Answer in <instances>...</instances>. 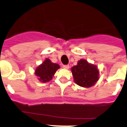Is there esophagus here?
Returning <instances> with one entry per match:
<instances>
[{"label":"esophagus","mask_w":127,"mask_h":127,"mask_svg":"<svg viewBox=\"0 0 127 127\" xmlns=\"http://www.w3.org/2000/svg\"><path fill=\"white\" fill-rule=\"evenodd\" d=\"M63 68H64V69H68L69 68V65H63Z\"/></svg>","instance_id":"34e87169"}]
</instances>
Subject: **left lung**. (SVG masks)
Returning <instances> with one entry per match:
<instances>
[{
  "instance_id": "1",
  "label": "left lung",
  "mask_w": 127,
  "mask_h": 127,
  "mask_svg": "<svg viewBox=\"0 0 127 127\" xmlns=\"http://www.w3.org/2000/svg\"><path fill=\"white\" fill-rule=\"evenodd\" d=\"M71 72L74 82L83 88L93 86L99 78L97 66L86 59L78 61L77 64L71 68Z\"/></svg>"
}]
</instances>
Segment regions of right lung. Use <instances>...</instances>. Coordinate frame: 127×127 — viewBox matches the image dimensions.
Wrapping results in <instances>:
<instances>
[{
	"label": "right lung",
	"instance_id": "obj_1",
	"mask_svg": "<svg viewBox=\"0 0 127 127\" xmlns=\"http://www.w3.org/2000/svg\"><path fill=\"white\" fill-rule=\"evenodd\" d=\"M59 68L60 66L58 64L53 63L49 59L46 58L42 63L37 66L34 74L37 76L39 81L45 83L51 80Z\"/></svg>",
	"mask_w": 127,
	"mask_h": 127
}]
</instances>
